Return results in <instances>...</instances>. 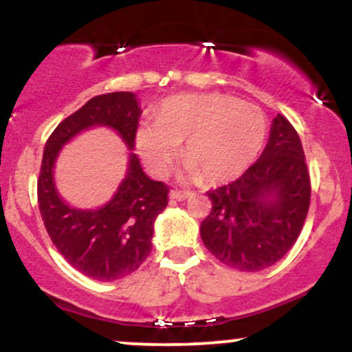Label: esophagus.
Listing matches in <instances>:
<instances>
[{
	"label": "esophagus",
	"mask_w": 352,
	"mask_h": 352,
	"mask_svg": "<svg viewBox=\"0 0 352 352\" xmlns=\"http://www.w3.org/2000/svg\"><path fill=\"white\" fill-rule=\"evenodd\" d=\"M190 195H192V193H190L188 190H172V192H170V199L179 200V201L180 200H185Z\"/></svg>",
	"instance_id": "1"
}]
</instances>
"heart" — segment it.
Masks as SVG:
<instances>
[{
	"instance_id": "1",
	"label": "heart",
	"mask_w": 352,
	"mask_h": 352,
	"mask_svg": "<svg viewBox=\"0 0 352 352\" xmlns=\"http://www.w3.org/2000/svg\"><path fill=\"white\" fill-rule=\"evenodd\" d=\"M260 107L225 94H187L164 100L155 120L135 129V147L153 175L162 177L184 142L185 172L220 182L240 175L256 159L266 139Z\"/></svg>"
}]
</instances>
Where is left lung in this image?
<instances>
[{"instance_id":"1","label":"left lung","mask_w":352,"mask_h":352,"mask_svg":"<svg viewBox=\"0 0 352 352\" xmlns=\"http://www.w3.org/2000/svg\"><path fill=\"white\" fill-rule=\"evenodd\" d=\"M207 195L212 210L200 235L218 261L248 273L280 261L300 236L311 200L305 151L292 122L274 117L260 159Z\"/></svg>"}]
</instances>
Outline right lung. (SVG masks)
Listing matches in <instances>:
<instances>
[{
	"mask_svg": "<svg viewBox=\"0 0 352 352\" xmlns=\"http://www.w3.org/2000/svg\"><path fill=\"white\" fill-rule=\"evenodd\" d=\"M140 114L132 92L96 96L66 117L44 145L38 179L44 227L64 260L92 280H120L144 263L152 252L153 221L167 207L168 187L148 179L135 153H131L127 175L112 200L99 210H78L59 197L52 168L60 147L94 125L116 129L132 151Z\"/></svg>",
	"mask_w": 352,
	"mask_h": 352,
	"instance_id": "1",
	"label": "right lung"
}]
</instances>
